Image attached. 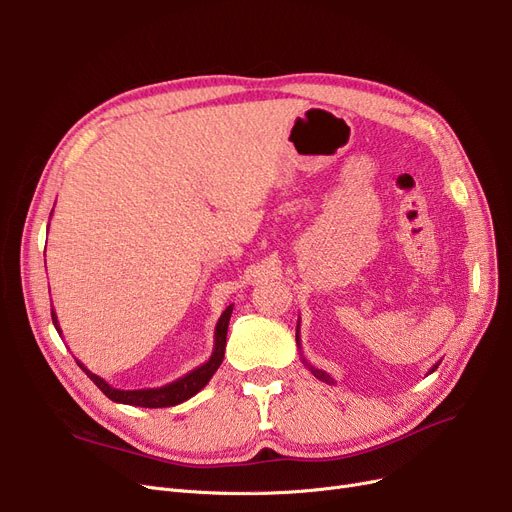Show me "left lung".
<instances>
[{
	"label": "left lung",
	"instance_id": "obj_1",
	"mask_svg": "<svg viewBox=\"0 0 512 512\" xmlns=\"http://www.w3.org/2000/svg\"><path fill=\"white\" fill-rule=\"evenodd\" d=\"M296 344H298V348L302 350V346H300V321H298V327H296ZM300 356H302V352H300ZM302 362H304V367H308V371H310V373H312L316 379H321V381H325V383H329V385L333 383L331 375H327V373H325V371H321V369H314L312 364H310V362H308L304 356H302ZM435 369H437V364H433V369H431L429 373H433Z\"/></svg>",
	"mask_w": 512,
	"mask_h": 512
}]
</instances>
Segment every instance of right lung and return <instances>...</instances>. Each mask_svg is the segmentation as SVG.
Masks as SVG:
<instances>
[{
  "instance_id": "right-lung-1",
  "label": "right lung",
  "mask_w": 512,
  "mask_h": 512,
  "mask_svg": "<svg viewBox=\"0 0 512 512\" xmlns=\"http://www.w3.org/2000/svg\"><path fill=\"white\" fill-rule=\"evenodd\" d=\"M54 212V210H52ZM50 229V227H47ZM231 312H233V304L227 306V310L221 314V319H218L216 323V329H214V348H212V354L210 358L200 364V367H196L193 371H189L187 375L170 381L162 387H150V389H118V387H112L106 379H102L100 375L91 373L85 364L81 360H77L79 367L83 369V373L102 389V392L112 400V402H118V404H129V406H143V408H166V406H177L185 400H189L191 396H196L200 389L206 387V383L212 379V375L218 371V367H221V362L225 358V346H227V329H229V319H231ZM52 321H54V327L56 331L60 333L62 337V329H60V323H58V316L52 308Z\"/></svg>"
}]
</instances>
